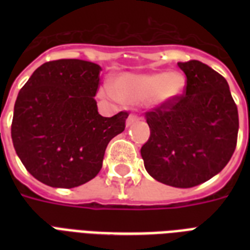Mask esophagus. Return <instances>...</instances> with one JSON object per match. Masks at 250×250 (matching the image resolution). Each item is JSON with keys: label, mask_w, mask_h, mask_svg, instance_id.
<instances>
[{"label": "esophagus", "mask_w": 250, "mask_h": 250, "mask_svg": "<svg viewBox=\"0 0 250 250\" xmlns=\"http://www.w3.org/2000/svg\"><path fill=\"white\" fill-rule=\"evenodd\" d=\"M136 122H139V117H137V115H133V114H131V115L127 118V122H125V125H127V127H131V125H135Z\"/></svg>", "instance_id": "34e87169"}]
</instances>
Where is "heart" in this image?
Listing matches in <instances>:
<instances>
[{
    "label": "heart",
    "instance_id": "b5f03b06",
    "mask_svg": "<svg viewBox=\"0 0 250 250\" xmlns=\"http://www.w3.org/2000/svg\"><path fill=\"white\" fill-rule=\"evenodd\" d=\"M184 88V79L179 72H150V74H123L114 82L101 88V96L110 100H121L128 105L150 102L162 105L178 97Z\"/></svg>",
    "mask_w": 250,
    "mask_h": 250
}]
</instances>
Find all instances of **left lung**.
I'll return each instance as SVG.
<instances>
[{"label":"left lung","instance_id":"left-lung-1","mask_svg":"<svg viewBox=\"0 0 250 250\" xmlns=\"http://www.w3.org/2000/svg\"><path fill=\"white\" fill-rule=\"evenodd\" d=\"M184 94L146 113L145 170L158 182L190 188L221 172L236 148L239 114L227 80L200 61L179 62Z\"/></svg>","mask_w":250,"mask_h":250}]
</instances>
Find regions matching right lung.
Listing matches in <instances>:
<instances>
[{
  "label": "right lung",
  "instance_id": "1",
  "mask_svg": "<svg viewBox=\"0 0 250 250\" xmlns=\"http://www.w3.org/2000/svg\"><path fill=\"white\" fill-rule=\"evenodd\" d=\"M101 70L88 61H50L19 90L11 139L39 182L56 188L89 182L101 170L109 141L125 131L127 111L111 118L97 111Z\"/></svg>",
  "mask_w": 250,
  "mask_h": 250
}]
</instances>
